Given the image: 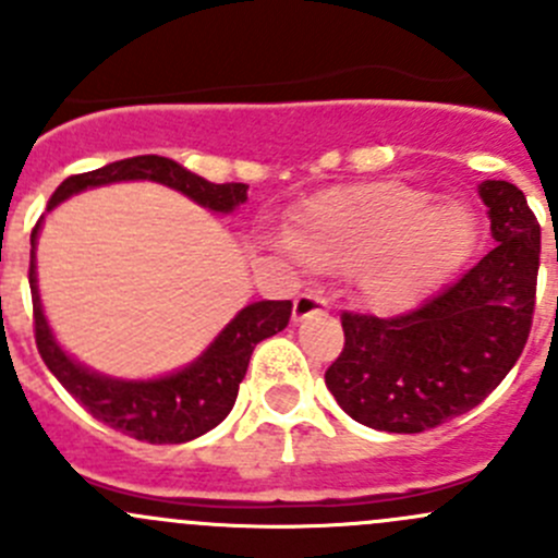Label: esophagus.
Wrapping results in <instances>:
<instances>
[{
    "label": "esophagus",
    "instance_id": "1",
    "mask_svg": "<svg viewBox=\"0 0 558 558\" xmlns=\"http://www.w3.org/2000/svg\"><path fill=\"white\" fill-rule=\"evenodd\" d=\"M326 311V302L320 300L318 294H300L294 300V311H291V320L300 324V320L311 318L315 313H324Z\"/></svg>",
    "mask_w": 558,
    "mask_h": 558
}]
</instances>
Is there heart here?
Segmentation results:
<instances>
[{
    "label": "heart",
    "instance_id": "heart-1",
    "mask_svg": "<svg viewBox=\"0 0 558 558\" xmlns=\"http://www.w3.org/2000/svg\"><path fill=\"white\" fill-rule=\"evenodd\" d=\"M475 238L466 205H432V194L415 185L380 180L311 196L278 243L320 272L356 269L369 311L402 313L470 256Z\"/></svg>",
    "mask_w": 558,
    "mask_h": 558
}]
</instances>
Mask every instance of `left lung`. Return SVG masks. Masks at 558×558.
<instances>
[{
    "mask_svg": "<svg viewBox=\"0 0 558 558\" xmlns=\"http://www.w3.org/2000/svg\"><path fill=\"white\" fill-rule=\"evenodd\" d=\"M492 218L488 251L464 278L397 318L342 313L345 348L326 369L337 404L397 435L435 429L481 404L529 340L539 223L508 180L477 185Z\"/></svg>",
    "mask_w": 558,
    "mask_h": 558,
    "instance_id": "8db88e82",
    "label": "left lung"
}]
</instances>
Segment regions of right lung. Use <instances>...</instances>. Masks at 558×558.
<instances>
[{"label":"right lung","instance_id":"1","mask_svg":"<svg viewBox=\"0 0 558 558\" xmlns=\"http://www.w3.org/2000/svg\"><path fill=\"white\" fill-rule=\"evenodd\" d=\"M121 180H154L167 189L180 191L196 205L207 207L213 213H234L247 199L245 183H210L199 174L189 172L178 161L165 156H134V159L112 161L99 170L72 174L59 189L53 191L48 202V213L72 194H81L97 185L121 183ZM43 229V218L32 229V264H29V286L32 305H35V337L37 351L50 373L59 378V384L88 410L97 421L112 426L116 432L134 437V440L154 442H189L194 437L205 435L213 426L221 424L234 408L240 384L245 378L247 362L256 348V342L278 335L289 326L291 302H253L234 315L216 340L185 364L183 369H174L170 375L150 380H121L107 378L94 373L86 364L75 362L64 348L56 342L53 329L43 313V300L37 289V238Z\"/></svg>","mask_w":558,"mask_h":558}]
</instances>
